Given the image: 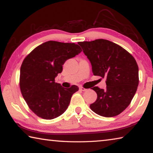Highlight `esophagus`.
<instances>
[{
  "label": "esophagus",
  "mask_w": 153,
  "mask_h": 153,
  "mask_svg": "<svg viewBox=\"0 0 153 153\" xmlns=\"http://www.w3.org/2000/svg\"><path fill=\"white\" fill-rule=\"evenodd\" d=\"M79 90H80V91H85L87 89L85 88H84V87H80Z\"/></svg>",
  "instance_id": "esophagus-1"
}]
</instances>
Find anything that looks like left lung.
Returning <instances> with one entry per match:
<instances>
[{"label":"left lung","mask_w":153,"mask_h":153,"mask_svg":"<svg viewBox=\"0 0 153 153\" xmlns=\"http://www.w3.org/2000/svg\"><path fill=\"white\" fill-rule=\"evenodd\" d=\"M78 44L91 62L95 76L106 79V89L92 88L97 97L90 108L105 117L121 113L131 103L138 86L136 59L126 49L108 40L96 39Z\"/></svg>","instance_id":"obj_1"}]
</instances>
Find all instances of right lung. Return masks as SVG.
<instances>
[{"label":"right lung","mask_w":153,"mask_h":153,"mask_svg":"<svg viewBox=\"0 0 153 153\" xmlns=\"http://www.w3.org/2000/svg\"><path fill=\"white\" fill-rule=\"evenodd\" d=\"M75 43L49 41L25 57L20 68L19 87L30 109L44 119H53L66 111L76 85L64 88L55 82L67 59L81 53Z\"/></svg>","instance_id":"right-lung-1"}]
</instances>
